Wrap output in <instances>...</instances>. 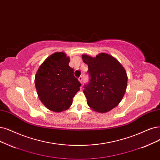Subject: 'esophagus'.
Returning a JSON list of instances; mask_svg holds the SVG:
<instances>
[{
  "instance_id": "esophagus-1",
  "label": "esophagus",
  "mask_w": 160,
  "mask_h": 160,
  "mask_svg": "<svg viewBox=\"0 0 160 160\" xmlns=\"http://www.w3.org/2000/svg\"><path fill=\"white\" fill-rule=\"evenodd\" d=\"M78 80L80 81V83H82V82H83V77H82V76H80L79 78H78Z\"/></svg>"
}]
</instances>
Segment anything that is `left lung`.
<instances>
[{"instance_id": "obj_1", "label": "left lung", "mask_w": 160, "mask_h": 160, "mask_svg": "<svg viewBox=\"0 0 160 160\" xmlns=\"http://www.w3.org/2000/svg\"><path fill=\"white\" fill-rule=\"evenodd\" d=\"M88 64L89 82L85 84L84 93L88 105L99 113H105L118 105L127 86V72L116 58L106 53L96 57L82 55Z\"/></svg>"}]
</instances>
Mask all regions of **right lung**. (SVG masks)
Instances as JSON below:
<instances>
[{"instance_id": "1", "label": "right lung", "mask_w": 160, "mask_h": 160, "mask_svg": "<svg viewBox=\"0 0 160 160\" xmlns=\"http://www.w3.org/2000/svg\"><path fill=\"white\" fill-rule=\"evenodd\" d=\"M69 57L62 52L51 55L41 64L35 77L39 98L47 108L55 112L67 110L81 84L69 67Z\"/></svg>"}]
</instances>
